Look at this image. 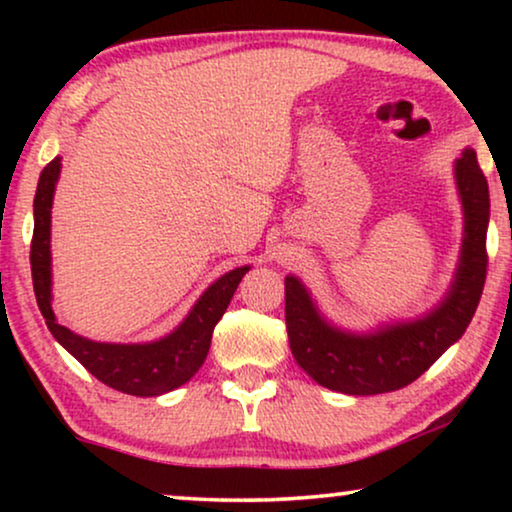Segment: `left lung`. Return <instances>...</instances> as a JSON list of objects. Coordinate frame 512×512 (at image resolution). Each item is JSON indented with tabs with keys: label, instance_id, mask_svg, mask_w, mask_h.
Segmentation results:
<instances>
[{
	"label": "left lung",
	"instance_id": "obj_1",
	"mask_svg": "<svg viewBox=\"0 0 512 512\" xmlns=\"http://www.w3.org/2000/svg\"><path fill=\"white\" fill-rule=\"evenodd\" d=\"M454 170L466 214L464 249L450 296L426 319L384 328L375 335L340 333L321 321L303 284L286 277L289 345L298 366L314 382L352 396L403 389L464 335L487 279L489 188L475 151H464Z\"/></svg>",
	"mask_w": 512,
	"mask_h": 512
}]
</instances>
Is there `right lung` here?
<instances>
[{"mask_svg": "<svg viewBox=\"0 0 512 512\" xmlns=\"http://www.w3.org/2000/svg\"><path fill=\"white\" fill-rule=\"evenodd\" d=\"M60 158L41 170L34 195V233L30 247L32 284L41 314L53 338L107 387L130 396H160L181 387L198 373L212 345L214 326L230 305V298L249 268H237L202 293L184 324L167 338L151 345H104L81 338L60 326L51 310V205Z\"/></svg>", "mask_w": 512, "mask_h": 512, "instance_id": "1", "label": "right lung"}]
</instances>
